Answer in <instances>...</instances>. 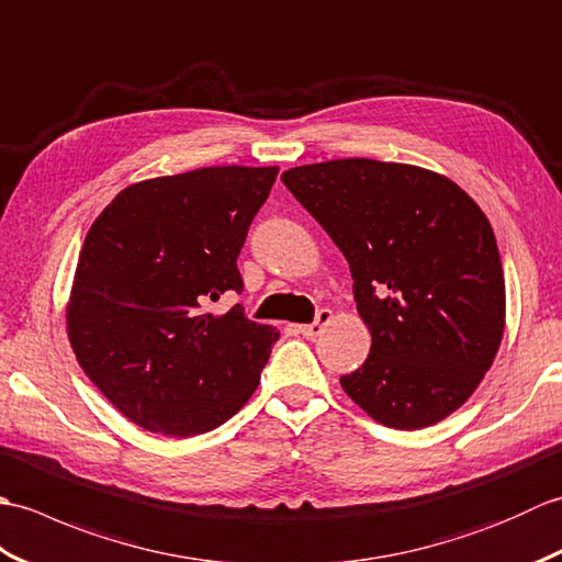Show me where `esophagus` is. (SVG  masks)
<instances>
[{"label": "esophagus", "mask_w": 562, "mask_h": 562, "mask_svg": "<svg viewBox=\"0 0 562 562\" xmlns=\"http://www.w3.org/2000/svg\"><path fill=\"white\" fill-rule=\"evenodd\" d=\"M330 318H333V312H330V308H318V312H316V318H314V324L300 326V333H302L304 338H316V336H321V333H324V328L330 324Z\"/></svg>", "instance_id": "obj_1"}]
</instances>
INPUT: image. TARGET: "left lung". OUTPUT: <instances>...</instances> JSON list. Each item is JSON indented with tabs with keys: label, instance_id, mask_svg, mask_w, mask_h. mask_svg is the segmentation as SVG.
Segmentation results:
<instances>
[{
	"label": "left lung",
	"instance_id": "8db88e82",
	"mask_svg": "<svg viewBox=\"0 0 562 562\" xmlns=\"http://www.w3.org/2000/svg\"><path fill=\"white\" fill-rule=\"evenodd\" d=\"M282 181L350 262L372 330L362 367L340 376L376 423L420 429L465 403L505 330V274L481 207L449 178L408 164L338 159Z\"/></svg>",
	"mask_w": 562,
	"mask_h": 562
}]
</instances>
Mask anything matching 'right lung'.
I'll return each instance as SVG.
<instances>
[{
    "label": "right lung",
    "mask_w": 562,
    "mask_h": 562,
    "mask_svg": "<svg viewBox=\"0 0 562 562\" xmlns=\"http://www.w3.org/2000/svg\"><path fill=\"white\" fill-rule=\"evenodd\" d=\"M278 169L214 166L125 188L83 238L69 342L93 386L149 432L195 437L254 396L280 333L234 304L236 258Z\"/></svg>",
    "instance_id": "1"
}]
</instances>
